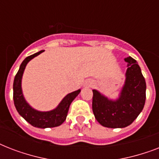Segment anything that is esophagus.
<instances>
[{"label":"esophagus","instance_id":"esophagus-1","mask_svg":"<svg viewBox=\"0 0 159 159\" xmlns=\"http://www.w3.org/2000/svg\"><path fill=\"white\" fill-rule=\"evenodd\" d=\"M92 82H90V81H87V82H85V84L84 86L85 87H92Z\"/></svg>","mask_w":159,"mask_h":159}]
</instances>
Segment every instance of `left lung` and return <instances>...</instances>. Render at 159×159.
Segmentation results:
<instances>
[{
  "label": "left lung",
  "mask_w": 159,
  "mask_h": 159,
  "mask_svg": "<svg viewBox=\"0 0 159 159\" xmlns=\"http://www.w3.org/2000/svg\"><path fill=\"white\" fill-rule=\"evenodd\" d=\"M128 64L125 81L116 100L109 99L92 90V111L95 118L107 128H125L133 123L143 110L146 99V82L135 59L125 58Z\"/></svg>",
  "instance_id": "8db88e82"
}]
</instances>
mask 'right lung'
Masks as SVG:
<instances>
[{"mask_svg": "<svg viewBox=\"0 0 159 159\" xmlns=\"http://www.w3.org/2000/svg\"><path fill=\"white\" fill-rule=\"evenodd\" d=\"M43 50L29 56L25 58L20 66L18 72L16 73L13 83V99L14 104L18 113L31 125L37 128L45 129L57 127L62 125L67 118L68 109L72 101L78 96L81 90H77L67 94L61 101L58 106L55 109L49 111H39L32 108L24 97L22 88H21V80L26 65L34 57L43 53Z\"/></svg>", "mask_w": 159, "mask_h": 159, "instance_id": "right-lung-1", "label": "right lung"}]
</instances>
